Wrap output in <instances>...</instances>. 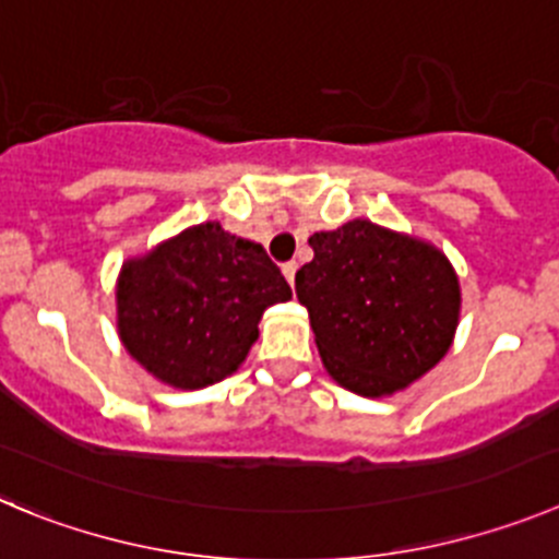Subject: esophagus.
Returning <instances> with one entry per match:
<instances>
[{
  "label": "esophagus",
  "mask_w": 559,
  "mask_h": 559,
  "mask_svg": "<svg viewBox=\"0 0 559 559\" xmlns=\"http://www.w3.org/2000/svg\"><path fill=\"white\" fill-rule=\"evenodd\" d=\"M281 270H284V278L289 281L292 286H295V273H298V261H286V264Z\"/></svg>",
  "instance_id": "obj_1"
}]
</instances>
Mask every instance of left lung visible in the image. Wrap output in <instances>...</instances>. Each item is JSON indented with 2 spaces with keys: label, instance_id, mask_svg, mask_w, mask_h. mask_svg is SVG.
<instances>
[{
  "label": "left lung",
  "instance_id": "left-lung-1",
  "mask_svg": "<svg viewBox=\"0 0 559 559\" xmlns=\"http://www.w3.org/2000/svg\"><path fill=\"white\" fill-rule=\"evenodd\" d=\"M295 275L317 350L342 386L379 399L404 390L445 356L460 317V281L429 245L367 219L309 239Z\"/></svg>",
  "mask_w": 559,
  "mask_h": 559
}]
</instances>
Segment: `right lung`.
I'll list each match as a JSON object with an SVG mask.
<instances>
[{
    "mask_svg": "<svg viewBox=\"0 0 559 559\" xmlns=\"http://www.w3.org/2000/svg\"><path fill=\"white\" fill-rule=\"evenodd\" d=\"M292 289L264 248L205 223L119 275V336L160 381L198 390L242 365L264 309Z\"/></svg>",
    "mask_w": 559,
    "mask_h": 559,
    "instance_id": "1",
    "label": "right lung"
}]
</instances>
